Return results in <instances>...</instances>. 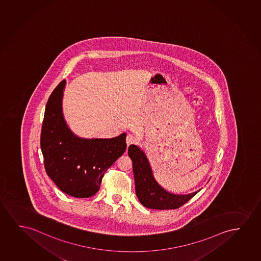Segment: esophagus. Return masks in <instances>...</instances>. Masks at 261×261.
Instances as JSON below:
<instances>
[{
  "instance_id": "34e87169",
  "label": "esophagus",
  "mask_w": 261,
  "mask_h": 261,
  "mask_svg": "<svg viewBox=\"0 0 261 261\" xmlns=\"http://www.w3.org/2000/svg\"><path fill=\"white\" fill-rule=\"evenodd\" d=\"M136 136H133V135H127L126 136V138H125V142H126V144H127V147L130 145V144H132V143H136Z\"/></svg>"
}]
</instances>
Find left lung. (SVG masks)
<instances>
[{"label": "left lung", "mask_w": 261, "mask_h": 261, "mask_svg": "<svg viewBox=\"0 0 261 261\" xmlns=\"http://www.w3.org/2000/svg\"><path fill=\"white\" fill-rule=\"evenodd\" d=\"M128 156L133 162L136 196L145 207L153 210H175L186 204L200 191L198 190L188 194L169 193L154 178L150 162L140 147L131 144L128 147Z\"/></svg>", "instance_id": "obj_1"}]
</instances>
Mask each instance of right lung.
Listing matches in <instances>:
<instances>
[{
  "mask_svg": "<svg viewBox=\"0 0 261 261\" xmlns=\"http://www.w3.org/2000/svg\"><path fill=\"white\" fill-rule=\"evenodd\" d=\"M66 80L47 101L41 133L44 168L58 188L75 198L93 196L100 189L104 173L125 152V136L86 139L68 127L62 111Z\"/></svg>",
  "mask_w": 261,
  "mask_h": 261,
  "instance_id": "add662e5",
  "label": "right lung"
}]
</instances>
